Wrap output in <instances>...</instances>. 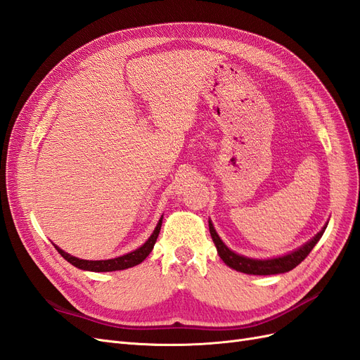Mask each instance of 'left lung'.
Here are the masks:
<instances>
[{
    "mask_svg": "<svg viewBox=\"0 0 360 360\" xmlns=\"http://www.w3.org/2000/svg\"><path fill=\"white\" fill-rule=\"evenodd\" d=\"M328 224L329 222H326L321 230L315 234L311 240L303 243L297 249H294L291 252H287L284 255H278L271 258H250L242 254H237L236 250L230 249L222 242V238L216 233L213 222L210 219H209V230H210V236L213 238L217 254H219V257L228 267H231L237 271H242V274H246V275L266 276V275L285 274V271H290L296 266H299L302 261L308 257L312 248L319 243Z\"/></svg>",
    "mask_w": 360,
    "mask_h": 360,
    "instance_id": "left-lung-1",
    "label": "left lung"
}]
</instances>
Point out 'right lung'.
I'll list each match as a JSON object with an SVG mask.
<instances>
[{
	"label": "right lung",
	"mask_w": 360,
	"mask_h": 360,
	"mask_svg": "<svg viewBox=\"0 0 360 360\" xmlns=\"http://www.w3.org/2000/svg\"><path fill=\"white\" fill-rule=\"evenodd\" d=\"M162 219H163V214L160 216V219L156 225V228L151 233V236L147 238L146 243L141 245L139 248L134 249L132 252H127L124 255H120L115 258H110V259H82L78 257H73L70 254H68L66 250H63L61 248H58L57 245L56 249L58 250V254L69 261V263L75 267H78L81 270H86V271H115V270H124L129 267H134L143 263V261L148 257V254L153 250V246L158 240V236L160 233V226H162Z\"/></svg>",
	"instance_id": "1"
}]
</instances>
